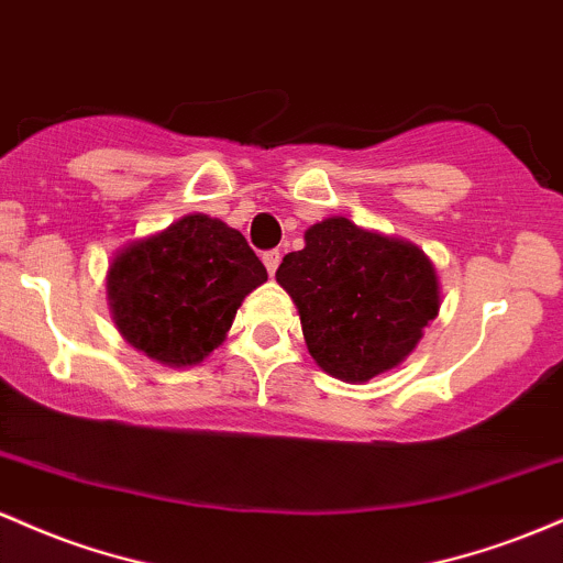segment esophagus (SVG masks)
I'll use <instances>...</instances> for the list:
<instances>
[{
    "mask_svg": "<svg viewBox=\"0 0 563 563\" xmlns=\"http://www.w3.org/2000/svg\"><path fill=\"white\" fill-rule=\"evenodd\" d=\"M263 263H265V268H268V274L274 276V274H276V268H279V263H282L279 250H268V252H263Z\"/></svg>",
    "mask_w": 563,
    "mask_h": 563,
    "instance_id": "1",
    "label": "esophagus"
}]
</instances>
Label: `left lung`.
<instances>
[{
    "label": "left lung",
    "mask_w": 563,
    "mask_h": 563,
    "mask_svg": "<svg viewBox=\"0 0 563 563\" xmlns=\"http://www.w3.org/2000/svg\"><path fill=\"white\" fill-rule=\"evenodd\" d=\"M284 255L276 282L298 308L313 362L343 383L399 366L439 316L435 265L418 244L324 218Z\"/></svg>",
    "instance_id": "8db88e82"
}]
</instances>
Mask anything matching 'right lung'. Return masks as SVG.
<instances>
[{
  "mask_svg": "<svg viewBox=\"0 0 563 563\" xmlns=\"http://www.w3.org/2000/svg\"><path fill=\"white\" fill-rule=\"evenodd\" d=\"M265 282V265L242 233L191 212L124 244L106 274V295L132 349L183 369L223 343L239 306Z\"/></svg>",
  "mask_w": 563,
  "mask_h": 563,
  "instance_id": "add662e5",
  "label": "right lung"
}]
</instances>
